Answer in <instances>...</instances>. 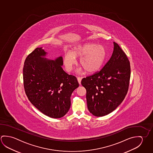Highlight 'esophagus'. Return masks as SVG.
I'll use <instances>...</instances> for the list:
<instances>
[{"label": "esophagus", "mask_w": 153, "mask_h": 153, "mask_svg": "<svg viewBox=\"0 0 153 153\" xmlns=\"http://www.w3.org/2000/svg\"><path fill=\"white\" fill-rule=\"evenodd\" d=\"M77 80L78 82V83L80 84H81V80H82V78L77 77Z\"/></svg>", "instance_id": "34e87169"}]
</instances>
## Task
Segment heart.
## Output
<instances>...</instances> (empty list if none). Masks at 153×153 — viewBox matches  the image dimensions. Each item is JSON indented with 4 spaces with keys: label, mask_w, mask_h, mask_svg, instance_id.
<instances>
[{
    "label": "heart",
    "mask_w": 153,
    "mask_h": 153,
    "mask_svg": "<svg viewBox=\"0 0 153 153\" xmlns=\"http://www.w3.org/2000/svg\"><path fill=\"white\" fill-rule=\"evenodd\" d=\"M76 58H80L79 64L88 73H95L102 67L107 58V51L102 45L87 43L77 45L71 52L64 56L63 62L68 71L76 63Z\"/></svg>",
    "instance_id": "obj_1"
}]
</instances>
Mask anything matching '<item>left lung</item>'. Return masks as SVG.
Listing matches in <instances>:
<instances>
[{
  "mask_svg": "<svg viewBox=\"0 0 153 153\" xmlns=\"http://www.w3.org/2000/svg\"><path fill=\"white\" fill-rule=\"evenodd\" d=\"M131 69L128 58L117 43L109 60L98 73L82 79L88 109L93 115H107L120 105L128 92Z\"/></svg>",
  "mask_w": 153,
  "mask_h": 153,
  "instance_id": "1",
  "label": "left lung"
}]
</instances>
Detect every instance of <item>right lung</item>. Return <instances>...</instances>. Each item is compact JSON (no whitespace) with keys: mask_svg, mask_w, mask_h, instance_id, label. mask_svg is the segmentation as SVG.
<instances>
[{"mask_svg":"<svg viewBox=\"0 0 153 153\" xmlns=\"http://www.w3.org/2000/svg\"><path fill=\"white\" fill-rule=\"evenodd\" d=\"M48 52L37 48L25 59L23 84L31 103L45 115L59 118L65 115L71 105L70 97L79 86L74 76L63 70V59L46 58Z\"/></svg>","mask_w":153,"mask_h":153,"instance_id":"obj_1","label":"right lung"}]
</instances>
